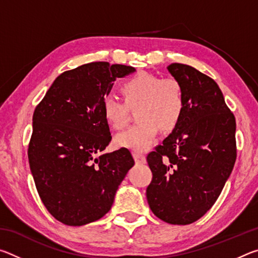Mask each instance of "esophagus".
<instances>
[{
	"mask_svg": "<svg viewBox=\"0 0 258 258\" xmlns=\"http://www.w3.org/2000/svg\"><path fill=\"white\" fill-rule=\"evenodd\" d=\"M133 157L135 159V163H138V164H145L146 163V157L141 155V154H137V152H135V154H133Z\"/></svg>",
	"mask_w": 258,
	"mask_h": 258,
	"instance_id": "obj_1",
	"label": "esophagus"
}]
</instances>
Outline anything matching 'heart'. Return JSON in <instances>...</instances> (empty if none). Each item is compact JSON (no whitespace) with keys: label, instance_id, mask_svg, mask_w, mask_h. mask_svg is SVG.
<instances>
[{"label":"heart","instance_id":"1","mask_svg":"<svg viewBox=\"0 0 258 258\" xmlns=\"http://www.w3.org/2000/svg\"><path fill=\"white\" fill-rule=\"evenodd\" d=\"M125 104L113 95L104 97L101 103L103 118L109 126L120 130L127 123L128 108H137L139 120L116 135L117 147L135 152H145L155 145L160 126L171 130L180 120L184 109V95L180 82L173 77L159 78L141 73L120 85Z\"/></svg>","mask_w":258,"mask_h":258}]
</instances>
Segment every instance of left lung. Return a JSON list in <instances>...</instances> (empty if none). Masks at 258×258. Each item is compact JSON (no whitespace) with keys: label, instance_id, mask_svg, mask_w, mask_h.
I'll list each match as a JSON object with an SVG mask.
<instances>
[{"label":"left lung","instance_id":"1","mask_svg":"<svg viewBox=\"0 0 258 258\" xmlns=\"http://www.w3.org/2000/svg\"><path fill=\"white\" fill-rule=\"evenodd\" d=\"M184 109L178 123L147 157L152 172L147 200L169 224L194 223L221 195L237 158L235 118L213 78L183 63H171Z\"/></svg>","mask_w":258,"mask_h":258}]
</instances>
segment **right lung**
Masks as SVG:
<instances>
[{"label":"right lung","mask_w":258,"mask_h":258,"mask_svg":"<svg viewBox=\"0 0 258 258\" xmlns=\"http://www.w3.org/2000/svg\"><path fill=\"white\" fill-rule=\"evenodd\" d=\"M134 72L104 61L83 64L56 77L35 108L29 167L41 200L61 223L81 226L106 215L134 166L125 148L101 154L111 141L102 100L116 78Z\"/></svg>","instance_id":"right-lung-1"}]
</instances>
